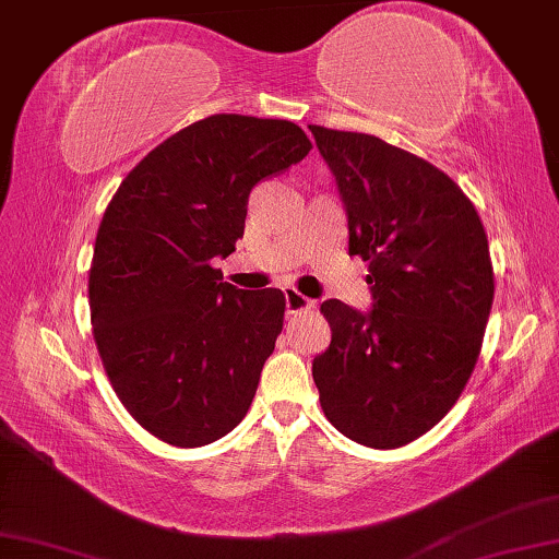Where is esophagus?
Returning <instances> with one entry per match:
<instances>
[{
	"label": "esophagus",
	"instance_id": "obj_1",
	"mask_svg": "<svg viewBox=\"0 0 559 559\" xmlns=\"http://www.w3.org/2000/svg\"><path fill=\"white\" fill-rule=\"evenodd\" d=\"M285 305H287V312H289V314L309 312V309H314L312 299L305 297L302 292H297L295 287H287V289H285Z\"/></svg>",
	"mask_w": 559,
	"mask_h": 559
}]
</instances>
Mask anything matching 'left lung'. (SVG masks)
Segmentation results:
<instances>
[{
    "label": "left lung",
    "mask_w": 559,
    "mask_h": 559,
    "mask_svg": "<svg viewBox=\"0 0 559 559\" xmlns=\"http://www.w3.org/2000/svg\"><path fill=\"white\" fill-rule=\"evenodd\" d=\"M337 179L349 254L369 262L372 312L322 302L332 342L312 377L324 417L394 450L448 415L477 365L495 297L483 219L457 182L380 136L309 124Z\"/></svg>",
    "instance_id": "8db88e82"
}]
</instances>
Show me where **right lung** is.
Instances as JSON below:
<instances>
[{
  "label": "right lung",
  "instance_id": "1",
  "mask_svg": "<svg viewBox=\"0 0 559 559\" xmlns=\"http://www.w3.org/2000/svg\"><path fill=\"white\" fill-rule=\"evenodd\" d=\"M312 142L287 119L212 115L154 147L107 204L90 267L102 367L157 440L202 448L231 432L285 322L280 289L222 282L260 179Z\"/></svg>",
  "mask_w": 559,
  "mask_h": 559
}]
</instances>
